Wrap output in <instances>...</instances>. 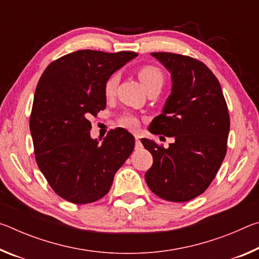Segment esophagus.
I'll return each instance as SVG.
<instances>
[{"mask_svg":"<svg viewBox=\"0 0 259 259\" xmlns=\"http://www.w3.org/2000/svg\"><path fill=\"white\" fill-rule=\"evenodd\" d=\"M135 148H136V150H142V148H143V144H142V142H140V139H139V137H137V136H136Z\"/></svg>","mask_w":259,"mask_h":259,"instance_id":"1","label":"esophagus"}]
</instances>
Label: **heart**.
Listing matches in <instances>:
<instances>
[{
  "label": "heart",
  "mask_w": 259,
  "mask_h": 259,
  "mask_svg": "<svg viewBox=\"0 0 259 259\" xmlns=\"http://www.w3.org/2000/svg\"><path fill=\"white\" fill-rule=\"evenodd\" d=\"M137 75L140 83H142L145 89H147L150 85L154 84V83H163V73L161 72V69L153 66V65H144V66H140L137 71ZM117 83H119V76L116 74H113L105 82L104 94L107 98L113 97L114 94H115ZM120 124L129 130H136L139 125V121L135 115L126 114V115H123L120 119Z\"/></svg>",
  "instance_id": "b5f03b06"
}]
</instances>
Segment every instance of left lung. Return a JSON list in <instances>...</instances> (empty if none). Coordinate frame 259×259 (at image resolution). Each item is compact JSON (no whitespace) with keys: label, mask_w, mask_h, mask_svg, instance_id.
<instances>
[{"label":"left lung","mask_w":259,"mask_h":259,"mask_svg":"<svg viewBox=\"0 0 259 259\" xmlns=\"http://www.w3.org/2000/svg\"><path fill=\"white\" fill-rule=\"evenodd\" d=\"M171 74V94L150 133L174 137L168 148L143 138L153 156L145 174L161 199L185 202L207 190L226 155L230 115L221 84L198 59L171 52H153Z\"/></svg>","instance_id":"8db88e82"}]
</instances>
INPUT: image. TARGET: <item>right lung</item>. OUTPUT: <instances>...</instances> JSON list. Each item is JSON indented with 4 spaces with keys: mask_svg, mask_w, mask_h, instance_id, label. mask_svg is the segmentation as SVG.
I'll list each match as a JSON object with an SVG mask.
<instances>
[{
    "mask_svg": "<svg viewBox=\"0 0 259 259\" xmlns=\"http://www.w3.org/2000/svg\"><path fill=\"white\" fill-rule=\"evenodd\" d=\"M137 56L78 50L52 61L43 72L29 129L38 168L60 198L75 204L102 199L133 153L130 133L111 130L99 143L91 138L89 119L106 107L107 78Z\"/></svg>",
    "mask_w": 259,
    "mask_h": 259,
    "instance_id": "right-lung-1",
    "label": "right lung"
}]
</instances>
